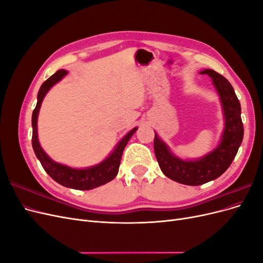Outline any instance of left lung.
Returning a JSON list of instances; mask_svg holds the SVG:
<instances>
[{"instance_id":"obj_1","label":"left lung","mask_w":263,"mask_h":263,"mask_svg":"<svg viewBox=\"0 0 263 263\" xmlns=\"http://www.w3.org/2000/svg\"><path fill=\"white\" fill-rule=\"evenodd\" d=\"M200 73L212 78L221 102L225 127L218 146L196 160H182L155 133L154 149L161 171L165 177L185 185H201L220 177L232 164L243 138L241 107L232 84L212 69H205Z\"/></svg>"}]
</instances>
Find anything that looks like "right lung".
<instances>
[{
  "mask_svg": "<svg viewBox=\"0 0 263 263\" xmlns=\"http://www.w3.org/2000/svg\"><path fill=\"white\" fill-rule=\"evenodd\" d=\"M68 73L66 70H58L57 72L52 74L49 79L42 84L41 89L38 91L37 95V104L31 116V126H33V137H31V145L35 151V155L41 161L43 168L49 176L59 184L74 189V190H92L103 184H106L107 182L112 181L118 173L119 164H121V159L123 151L129 141L130 137L137 130V127L133 128L128 134L125 135V137L118 142L116 148L113 150L105 160H103L101 163L90 166L85 169H74L70 168L68 165L61 164L53 161L50 157H48L41 144L38 141V134H37V119L38 113L42 106V102L45 98V95L50 90V87L55 83L59 82L61 79Z\"/></svg>",
  "mask_w": 263,
  "mask_h": 263,
  "instance_id": "obj_1",
  "label": "right lung"
}]
</instances>
